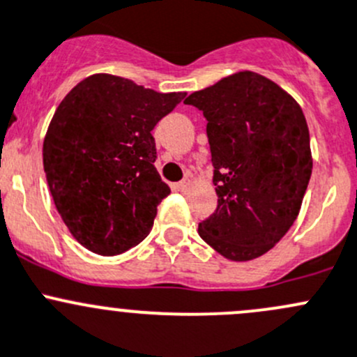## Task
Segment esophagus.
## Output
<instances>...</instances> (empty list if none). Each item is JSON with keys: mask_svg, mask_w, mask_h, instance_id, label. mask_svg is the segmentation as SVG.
Returning <instances> with one entry per match:
<instances>
[{"mask_svg": "<svg viewBox=\"0 0 357 357\" xmlns=\"http://www.w3.org/2000/svg\"><path fill=\"white\" fill-rule=\"evenodd\" d=\"M174 188L178 190V192H186V190L190 188V179H183V181L176 183Z\"/></svg>", "mask_w": 357, "mask_h": 357, "instance_id": "1", "label": "esophagus"}]
</instances>
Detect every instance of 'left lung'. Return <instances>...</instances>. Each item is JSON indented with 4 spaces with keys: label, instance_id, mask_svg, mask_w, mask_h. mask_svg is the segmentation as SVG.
<instances>
[{
    "label": "left lung",
    "instance_id": "obj_1",
    "mask_svg": "<svg viewBox=\"0 0 357 357\" xmlns=\"http://www.w3.org/2000/svg\"><path fill=\"white\" fill-rule=\"evenodd\" d=\"M204 112L218 208L199 235L229 261L257 259L297 219L312 172L301 105L276 82L243 70L185 100Z\"/></svg>",
    "mask_w": 357,
    "mask_h": 357
}]
</instances>
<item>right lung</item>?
Segmentation results:
<instances>
[{"instance_id":"add662e5","label":"right lung","mask_w":357,"mask_h":357,"mask_svg":"<svg viewBox=\"0 0 357 357\" xmlns=\"http://www.w3.org/2000/svg\"><path fill=\"white\" fill-rule=\"evenodd\" d=\"M185 96L93 74L62 100L43 165L56 211L82 247L117 255L149 235L157 205L171 193L153 165L152 129Z\"/></svg>"}]
</instances>
